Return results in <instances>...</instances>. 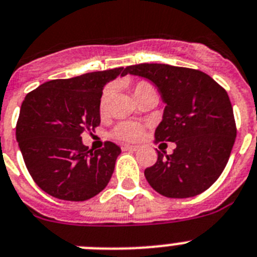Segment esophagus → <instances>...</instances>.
<instances>
[{
    "label": "esophagus",
    "instance_id": "34e87169",
    "mask_svg": "<svg viewBox=\"0 0 257 257\" xmlns=\"http://www.w3.org/2000/svg\"><path fill=\"white\" fill-rule=\"evenodd\" d=\"M122 149H124V150H133V152H136V150H139V146H136V145H124V146H122Z\"/></svg>",
    "mask_w": 257,
    "mask_h": 257
}]
</instances>
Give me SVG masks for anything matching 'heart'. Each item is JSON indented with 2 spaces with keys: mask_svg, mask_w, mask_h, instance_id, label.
Masks as SVG:
<instances>
[{
  "mask_svg": "<svg viewBox=\"0 0 257 257\" xmlns=\"http://www.w3.org/2000/svg\"><path fill=\"white\" fill-rule=\"evenodd\" d=\"M153 87L149 82L146 81H140L135 85V95L136 98L140 96L141 94H144L148 90H152ZM112 91L113 88L112 86H107L104 88V91L102 94V98H100V111L105 112L107 108H108L109 104V99L112 96ZM142 131H144V126L140 122L136 121H122L120 124H117L112 132V136L116 137L118 140H124V141H135V140H139L142 135Z\"/></svg>",
  "mask_w": 257,
  "mask_h": 257,
  "instance_id": "1",
  "label": "heart"
}]
</instances>
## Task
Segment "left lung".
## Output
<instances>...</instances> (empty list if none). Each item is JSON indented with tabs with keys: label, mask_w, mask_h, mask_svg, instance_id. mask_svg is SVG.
<instances>
[{
	"label": "left lung",
	"mask_w": 257,
	"mask_h": 257,
	"mask_svg": "<svg viewBox=\"0 0 257 257\" xmlns=\"http://www.w3.org/2000/svg\"><path fill=\"white\" fill-rule=\"evenodd\" d=\"M125 74L152 81L166 103L155 129V142H175L170 155L158 152L145 170L152 188L170 198L193 197L210 187L225 170L236 137L227 92L196 69L166 64L126 66Z\"/></svg>",
	"instance_id": "obj_1"
}]
</instances>
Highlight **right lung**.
<instances>
[{
    "mask_svg": "<svg viewBox=\"0 0 257 257\" xmlns=\"http://www.w3.org/2000/svg\"><path fill=\"white\" fill-rule=\"evenodd\" d=\"M122 69L53 79L26 95L15 136L30 175L48 195L85 201L108 184L121 149L107 141L92 152L81 135L100 124L103 87Z\"/></svg>",
    "mask_w": 257,
    "mask_h": 257,
    "instance_id": "add662e5",
    "label": "right lung"
}]
</instances>
